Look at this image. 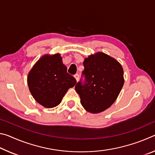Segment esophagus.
I'll list each match as a JSON object with an SVG mask.
<instances>
[{"label": "esophagus", "instance_id": "1", "mask_svg": "<svg viewBox=\"0 0 155 155\" xmlns=\"http://www.w3.org/2000/svg\"><path fill=\"white\" fill-rule=\"evenodd\" d=\"M74 78H76V80H77V81H78V79H79V75H78V74H74Z\"/></svg>", "mask_w": 155, "mask_h": 155}]
</instances>
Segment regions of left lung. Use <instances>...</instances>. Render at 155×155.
Here are the masks:
<instances>
[{
    "instance_id": "left-lung-1",
    "label": "left lung",
    "mask_w": 155,
    "mask_h": 155,
    "mask_svg": "<svg viewBox=\"0 0 155 155\" xmlns=\"http://www.w3.org/2000/svg\"><path fill=\"white\" fill-rule=\"evenodd\" d=\"M82 77L75 85L86 111L98 114L114 103L124 85V72L118 61L103 52L83 62Z\"/></svg>"
}]
</instances>
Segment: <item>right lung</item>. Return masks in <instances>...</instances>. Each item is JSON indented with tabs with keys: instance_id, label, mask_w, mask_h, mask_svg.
<instances>
[{
	"instance_id": "add662e5",
	"label": "right lung",
	"mask_w": 155,
	"mask_h": 155,
	"mask_svg": "<svg viewBox=\"0 0 155 155\" xmlns=\"http://www.w3.org/2000/svg\"><path fill=\"white\" fill-rule=\"evenodd\" d=\"M27 82L35 101L46 108H52L60 104L77 80L67 72L61 56L56 54L39 59L28 73Z\"/></svg>"
}]
</instances>
